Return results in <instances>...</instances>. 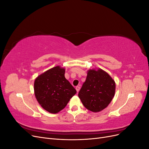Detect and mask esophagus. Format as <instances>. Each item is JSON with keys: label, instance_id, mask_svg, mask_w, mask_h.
I'll return each mask as SVG.
<instances>
[{"label": "esophagus", "instance_id": "1", "mask_svg": "<svg viewBox=\"0 0 149 149\" xmlns=\"http://www.w3.org/2000/svg\"><path fill=\"white\" fill-rule=\"evenodd\" d=\"M79 89H80V87L79 86H76V91H77V93L79 92Z\"/></svg>", "mask_w": 149, "mask_h": 149}]
</instances>
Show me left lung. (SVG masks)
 <instances>
[{"mask_svg":"<svg viewBox=\"0 0 149 149\" xmlns=\"http://www.w3.org/2000/svg\"><path fill=\"white\" fill-rule=\"evenodd\" d=\"M87 74L78 96L86 109L92 112H100L105 109L114 97L115 82L101 69L89 70Z\"/></svg>","mask_w":149,"mask_h":149,"instance_id":"left-lung-1","label":"left lung"}]
</instances>
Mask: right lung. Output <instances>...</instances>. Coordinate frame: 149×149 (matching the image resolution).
<instances>
[{"label":"right lung","mask_w":149,"mask_h":149,"mask_svg":"<svg viewBox=\"0 0 149 149\" xmlns=\"http://www.w3.org/2000/svg\"><path fill=\"white\" fill-rule=\"evenodd\" d=\"M65 70L59 66L38 76L34 83L36 98L41 106L50 113L64 109L76 90L65 77Z\"/></svg>","instance_id":"right-lung-1"}]
</instances>
